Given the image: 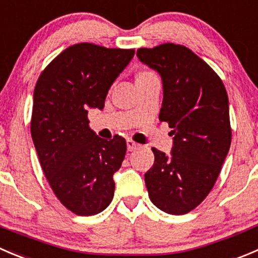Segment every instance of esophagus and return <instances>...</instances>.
<instances>
[{
    "label": "esophagus",
    "instance_id": "obj_1",
    "mask_svg": "<svg viewBox=\"0 0 258 258\" xmlns=\"http://www.w3.org/2000/svg\"><path fill=\"white\" fill-rule=\"evenodd\" d=\"M126 144H127V150H128V151H134V150H136L137 147H139V144L134 142L132 140H127Z\"/></svg>",
    "mask_w": 258,
    "mask_h": 258
}]
</instances>
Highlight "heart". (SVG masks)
Returning <instances> with one entry per match:
<instances>
[{
	"label": "heart",
	"mask_w": 258,
	"mask_h": 258,
	"mask_svg": "<svg viewBox=\"0 0 258 258\" xmlns=\"http://www.w3.org/2000/svg\"><path fill=\"white\" fill-rule=\"evenodd\" d=\"M149 74H152V73H150V72H142V73H140L139 76H149Z\"/></svg>",
	"instance_id": "b5f03b06"
}]
</instances>
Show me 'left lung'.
<instances>
[{"mask_svg":"<svg viewBox=\"0 0 258 258\" xmlns=\"http://www.w3.org/2000/svg\"><path fill=\"white\" fill-rule=\"evenodd\" d=\"M137 56L161 76L159 118L174 140L170 156L152 147L155 162L145 174L149 197L165 213H189L211 192L231 146L227 91L218 74L182 45L141 47Z\"/></svg>","mask_w":258,"mask_h":258,"instance_id":"left-lung-1","label":"left lung"}]
</instances>
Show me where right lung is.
<instances>
[{
    "label": "right lung",
    "instance_id": "add662e5",
    "mask_svg": "<svg viewBox=\"0 0 258 258\" xmlns=\"http://www.w3.org/2000/svg\"><path fill=\"white\" fill-rule=\"evenodd\" d=\"M134 55V49L72 45L35 86L31 137L40 165L60 203L77 216L101 213L113 199V174L126 155V140L97 136L89 128L88 109L103 108Z\"/></svg>",
    "mask_w": 258,
    "mask_h": 258
}]
</instances>
